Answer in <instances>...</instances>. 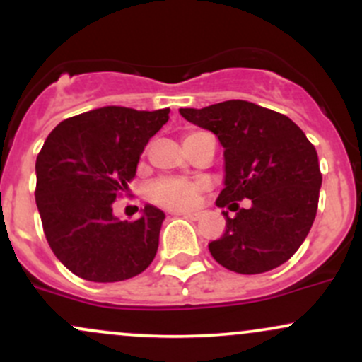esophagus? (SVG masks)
Wrapping results in <instances>:
<instances>
[{"mask_svg": "<svg viewBox=\"0 0 362 362\" xmlns=\"http://www.w3.org/2000/svg\"><path fill=\"white\" fill-rule=\"evenodd\" d=\"M174 216H182V217H188V219H198L202 216L200 211H177L174 212Z\"/></svg>", "mask_w": 362, "mask_h": 362, "instance_id": "34e87169", "label": "esophagus"}]
</instances>
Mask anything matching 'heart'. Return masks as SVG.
<instances>
[{
    "mask_svg": "<svg viewBox=\"0 0 362 362\" xmlns=\"http://www.w3.org/2000/svg\"><path fill=\"white\" fill-rule=\"evenodd\" d=\"M204 188L202 181L182 177H160L148 186V198L169 209H188L195 205L198 193Z\"/></svg>",
    "mask_w": 362,
    "mask_h": 362,
    "instance_id": "heart-1",
    "label": "heart"
}]
</instances>
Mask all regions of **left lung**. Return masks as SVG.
Here are the masks:
<instances>
[{"instance_id":"1","label":"left lung","mask_w":362,"mask_h":362,"mask_svg":"<svg viewBox=\"0 0 362 362\" xmlns=\"http://www.w3.org/2000/svg\"><path fill=\"white\" fill-rule=\"evenodd\" d=\"M188 122L212 131L224 148V189L217 207L235 216L209 243L212 257L229 271L259 274L298 250L317 211L321 170L304 131L278 112L245 100L180 108ZM248 197L247 209L238 200Z\"/></svg>"}]
</instances>
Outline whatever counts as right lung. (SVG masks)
<instances>
[{
  "label": "right lung",
  "instance_id": "1",
  "mask_svg": "<svg viewBox=\"0 0 362 362\" xmlns=\"http://www.w3.org/2000/svg\"><path fill=\"white\" fill-rule=\"evenodd\" d=\"M167 120L169 108L112 105L65 119L46 138L36 158V205L53 254L79 278L124 281L153 260L165 214L146 204L127 223L112 205Z\"/></svg>",
  "mask_w": 362,
  "mask_h": 362
}]
</instances>
